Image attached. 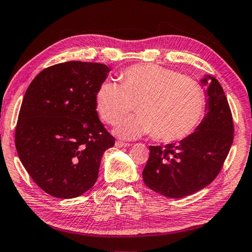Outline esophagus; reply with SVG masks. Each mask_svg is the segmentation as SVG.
Listing matches in <instances>:
<instances>
[{
  "mask_svg": "<svg viewBox=\"0 0 252 252\" xmlns=\"http://www.w3.org/2000/svg\"><path fill=\"white\" fill-rule=\"evenodd\" d=\"M116 147L117 148H126V147H130V143L122 142V141H117L116 142Z\"/></svg>",
  "mask_w": 252,
  "mask_h": 252,
  "instance_id": "obj_1",
  "label": "esophagus"
}]
</instances>
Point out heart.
<instances>
[{"mask_svg":"<svg viewBox=\"0 0 252 252\" xmlns=\"http://www.w3.org/2000/svg\"><path fill=\"white\" fill-rule=\"evenodd\" d=\"M120 83L102 82L95 92L100 118L117 126L136 104L139 116L119 126L122 138L153 133L161 142L189 136L201 125L207 112V95L197 81L156 64H135L120 74Z\"/></svg>","mask_w":252,"mask_h":252,"instance_id":"b5f03b06","label":"heart"}]
</instances>
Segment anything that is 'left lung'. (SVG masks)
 <instances>
[{"instance_id":"left-lung-1","label":"left lung","mask_w":252,"mask_h":252,"mask_svg":"<svg viewBox=\"0 0 252 252\" xmlns=\"http://www.w3.org/2000/svg\"><path fill=\"white\" fill-rule=\"evenodd\" d=\"M208 112L193 133L180 143L150 146L142 172L151 190L169 198H183L215 180L223 167L233 141V119L218 80L207 75Z\"/></svg>"}]
</instances>
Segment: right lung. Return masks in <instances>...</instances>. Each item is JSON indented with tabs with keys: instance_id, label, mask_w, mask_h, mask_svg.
<instances>
[{
	"instance_id": "obj_1",
	"label": "right lung",
	"mask_w": 252,
	"mask_h": 252,
	"mask_svg": "<svg viewBox=\"0 0 252 252\" xmlns=\"http://www.w3.org/2000/svg\"><path fill=\"white\" fill-rule=\"evenodd\" d=\"M110 67L69 61L42 70L25 92L15 147L30 177L52 197H79L94 186L102 155L114 146L97 117L95 92Z\"/></svg>"
}]
</instances>
